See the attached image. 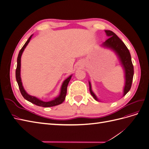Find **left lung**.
Returning a JSON list of instances; mask_svg holds the SVG:
<instances>
[{
    "instance_id": "8db88e82",
    "label": "left lung",
    "mask_w": 149,
    "mask_h": 149,
    "mask_svg": "<svg viewBox=\"0 0 149 149\" xmlns=\"http://www.w3.org/2000/svg\"><path fill=\"white\" fill-rule=\"evenodd\" d=\"M105 31L109 38L103 43V45L106 47H109L114 49L119 56L122 64H123L125 72V84L124 90V96L131 88L133 80L134 66L131 60V56H130V52L127 47L125 46L124 43L116 35V33L111 30H105ZM89 84L90 93H91L93 97L97 101V99L95 94L92 91L90 82H89Z\"/></svg>"
}]
</instances>
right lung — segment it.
<instances>
[{
	"instance_id": "add662e5",
	"label": "right lung",
	"mask_w": 149,
	"mask_h": 149,
	"mask_svg": "<svg viewBox=\"0 0 149 149\" xmlns=\"http://www.w3.org/2000/svg\"><path fill=\"white\" fill-rule=\"evenodd\" d=\"M31 35L29 38L27 40V41L26 42L23 47L22 48V49L20 50L19 55H18L17 57V68L15 71V77L18 83V85H19V88L20 89V93L22 94V95L23 96V97L26 100L29 101V102L34 104L38 106H42V107H52V106H55L57 105H59L60 104H61L65 100L66 95V93H67V87H68V84L70 81L71 78V76H70V77L68 78L66 80H65V81L63 82L62 84L61 89V92L60 96L58 97H56L55 100H54L51 101H48V102H45L43 101H41L38 100V98L35 97L34 96H31L29 94L26 93L25 91V89H24L23 86H22V83L21 81V78H20V60H21V56L22 54L23 53L24 49L25 48L26 46L27 45L28 43H29L30 40L31 38Z\"/></svg>"
}]
</instances>
